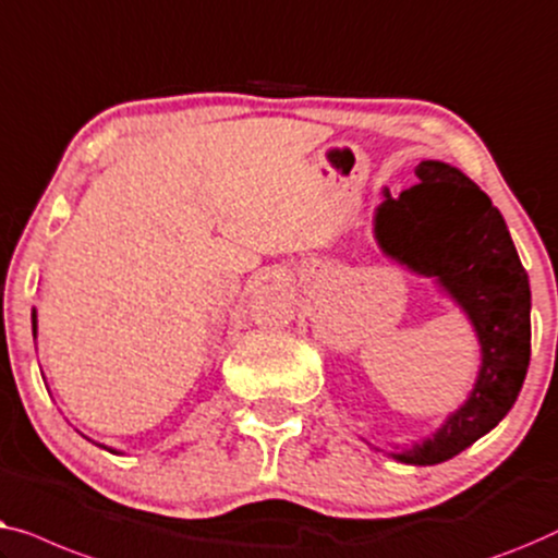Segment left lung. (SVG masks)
I'll use <instances>...</instances> for the list:
<instances>
[{
  "mask_svg": "<svg viewBox=\"0 0 558 558\" xmlns=\"http://www.w3.org/2000/svg\"><path fill=\"white\" fill-rule=\"evenodd\" d=\"M420 184L395 199L384 190L374 217L381 250L435 278L468 313L481 341V374L468 402L410 450L407 465H437L490 433L511 410L531 359V288L504 215L481 186L442 161H422Z\"/></svg>",
  "mask_w": 558,
  "mask_h": 558,
  "instance_id": "8db88e82",
  "label": "left lung"
}]
</instances>
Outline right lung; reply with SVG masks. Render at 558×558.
I'll use <instances>...</instances> for the list:
<instances>
[{
  "label": "right lung",
  "mask_w": 558,
  "mask_h": 558,
  "mask_svg": "<svg viewBox=\"0 0 558 558\" xmlns=\"http://www.w3.org/2000/svg\"><path fill=\"white\" fill-rule=\"evenodd\" d=\"M33 331H37V316L33 313ZM111 452H116V450H111Z\"/></svg>",
  "instance_id": "right-lung-1"
}]
</instances>
